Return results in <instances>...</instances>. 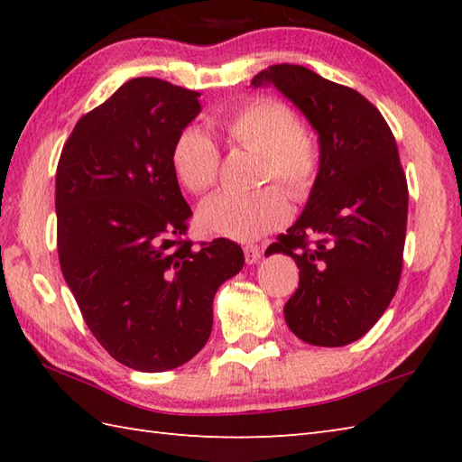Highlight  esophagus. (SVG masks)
I'll return each mask as SVG.
<instances>
[{
  "instance_id": "esophagus-1",
  "label": "esophagus",
  "mask_w": 462,
  "mask_h": 462,
  "mask_svg": "<svg viewBox=\"0 0 462 462\" xmlns=\"http://www.w3.org/2000/svg\"><path fill=\"white\" fill-rule=\"evenodd\" d=\"M260 256H262V248L258 244H246V246H244V258H246L248 263H256Z\"/></svg>"
}]
</instances>
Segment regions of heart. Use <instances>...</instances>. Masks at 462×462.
Masks as SVG:
<instances>
[{
    "instance_id": "1",
    "label": "heart",
    "mask_w": 462,
    "mask_h": 462,
    "mask_svg": "<svg viewBox=\"0 0 462 462\" xmlns=\"http://www.w3.org/2000/svg\"><path fill=\"white\" fill-rule=\"evenodd\" d=\"M214 125L236 149L260 154L258 184L278 182L293 200H306L319 174V144L298 123L290 105L278 99H250L220 115ZM172 169L184 189L206 194L218 182L220 151L199 126H186L174 139ZM290 204L278 186L248 196L220 194L200 210L206 230L232 240H256L288 220Z\"/></svg>"
}]
</instances>
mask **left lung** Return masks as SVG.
Listing matches in <instances>:
<instances>
[{"mask_svg":"<svg viewBox=\"0 0 462 462\" xmlns=\"http://www.w3.org/2000/svg\"><path fill=\"white\" fill-rule=\"evenodd\" d=\"M270 83L318 131L319 174L306 210L266 254H288L300 268L283 306L288 328L310 346L341 347L365 336L397 291L407 176L387 121L361 93L290 63L252 79Z\"/></svg>","mask_w":462,"mask_h":462,"instance_id":"obj_1","label":"left lung"}]
</instances>
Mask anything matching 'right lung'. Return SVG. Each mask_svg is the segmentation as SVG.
<instances>
[{
    "label": "right lung",
    "instance_id": "add662e5",
    "mask_svg": "<svg viewBox=\"0 0 462 462\" xmlns=\"http://www.w3.org/2000/svg\"><path fill=\"white\" fill-rule=\"evenodd\" d=\"M200 93L136 77L77 121L55 174L57 252L95 339L123 365H182L212 331V301L244 266L236 242L186 238L171 162Z\"/></svg>",
    "mask_w": 462,
    "mask_h": 462
}]
</instances>
